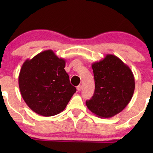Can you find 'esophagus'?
Instances as JSON below:
<instances>
[{
	"instance_id": "obj_1",
	"label": "esophagus",
	"mask_w": 153,
	"mask_h": 153,
	"mask_svg": "<svg viewBox=\"0 0 153 153\" xmlns=\"http://www.w3.org/2000/svg\"><path fill=\"white\" fill-rule=\"evenodd\" d=\"M76 89H77V91H81V89H82V85H79L78 86L76 87Z\"/></svg>"
}]
</instances>
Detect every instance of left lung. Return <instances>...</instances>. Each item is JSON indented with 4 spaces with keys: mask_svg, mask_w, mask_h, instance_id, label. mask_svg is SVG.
<instances>
[{
    "mask_svg": "<svg viewBox=\"0 0 153 153\" xmlns=\"http://www.w3.org/2000/svg\"><path fill=\"white\" fill-rule=\"evenodd\" d=\"M95 93L85 102L92 113L100 118H111L122 111L132 97L134 76L128 65L120 58L107 54L92 64Z\"/></svg>",
    "mask_w": 153,
    "mask_h": 153,
    "instance_id": "1",
    "label": "left lung"
}]
</instances>
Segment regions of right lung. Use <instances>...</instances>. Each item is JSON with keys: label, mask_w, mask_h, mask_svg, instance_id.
I'll use <instances>...</instances> for the list:
<instances>
[{"label": "right lung", "mask_w": 153, "mask_h": 153, "mask_svg": "<svg viewBox=\"0 0 153 153\" xmlns=\"http://www.w3.org/2000/svg\"><path fill=\"white\" fill-rule=\"evenodd\" d=\"M65 62L49 49L22 65L19 75L21 95L36 114L46 117L58 114L76 93L64 69Z\"/></svg>", "instance_id": "right-lung-1"}]
</instances>
